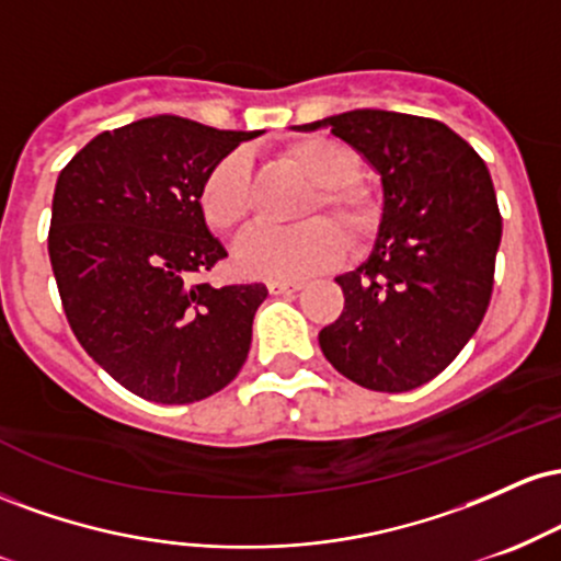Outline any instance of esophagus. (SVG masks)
I'll use <instances>...</instances> for the list:
<instances>
[{
	"instance_id": "esophagus-1",
	"label": "esophagus",
	"mask_w": 561,
	"mask_h": 561,
	"mask_svg": "<svg viewBox=\"0 0 561 561\" xmlns=\"http://www.w3.org/2000/svg\"><path fill=\"white\" fill-rule=\"evenodd\" d=\"M300 287V282H268V293L272 295H293L298 293Z\"/></svg>"
}]
</instances>
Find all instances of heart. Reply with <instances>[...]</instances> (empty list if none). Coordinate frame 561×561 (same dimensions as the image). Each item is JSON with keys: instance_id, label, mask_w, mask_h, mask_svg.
I'll use <instances>...</instances> for the list:
<instances>
[{"instance_id": "heart-1", "label": "heart", "mask_w": 561, "mask_h": 561, "mask_svg": "<svg viewBox=\"0 0 561 561\" xmlns=\"http://www.w3.org/2000/svg\"><path fill=\"white\" fill-rule=\"evenodd\" d=\"M285 158L308 182L317 184V197L308 199L306 216H313L319 208L330 210L353 244H364L375 237L382 210L369 192L353 184L358 176V158L343 141L324 134L300 137L285 147ZM197 197L210 229L221 234L240 229L253 208L248 156L234 150L218 160L205 173ZM343 231L327 218H311L293 229H253L237 244L234 259L248 276L287 282L330 268L343 259Z\"/></svg>"}]
</instances>
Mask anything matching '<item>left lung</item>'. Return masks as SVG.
<instances>
[{
  "label": "left lung",
  "instance_id": "left-lung-1",
  "mask_svg": "<svg viewBox=\"0 0 561 561\" xmlns=\"http://www.w3.org/2000/svg\"><path fill=\"white\" fill-rule=\"evenodd\" d=\"M327 126L379 173L375 248L340 274L345 308L319 332L321 353L366 390L405 392L440 375L478 332L493 293L501 214L488 165L446 124L351 111Z\"/></svg>",
  "mask_w": 561,
  "mask_h": 561
}]
</instances>
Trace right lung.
I'll return each instance as SVG.
<instances>
[{
  "label": "right lung",
  "mask_w": 561,
  "mask_h": 561,
  "mask_svg": "<svg viewBox=\"0 0 561 561\" xmlns=\"http://www.w3.org/2000/svg\"><path fill=\"white\" fill-rule=\"evenodd\" d=\"M261 131L156 115L102 131L60 171L49 261L83 351L145 401L195 403L240 375L263 285L210 287L227 259L199 184Z\"/></svg>",
  "instance_id": "add662e5"
}]
</instances>
